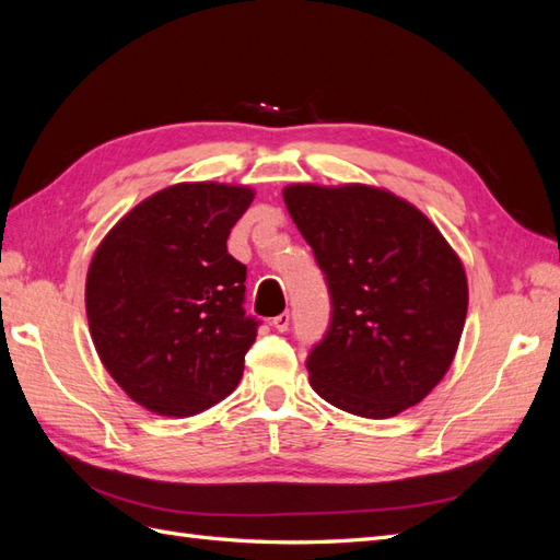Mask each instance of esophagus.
<instances>
[{
    "label": "esophagus",
    "mask_w": 560,
    "mask_h": 560,
    "mask_svg": "<svg viewBox=\"0 0 560 560\" xmlns=\"http://www.w3.org/2000/svg\"><path fill=\"white\" fill-rule=\"evenodd\" d=\"M290 322H292L290 313H280V315L270 319V325H273L278 331H287V329H290Z\"/></svg>",
    "instance_id": "1"
}]
</instances>
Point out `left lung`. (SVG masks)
Returning a JSON list of instances; mask_svg holds the SVG:
<instances>
[{"mask_svg":"<svg viewBox=\"0 0 560 560\" xmlns=\"http://www.w3.org/2000/svg\"><path fill=\"white\" fill-rule=\"evenodd\" d=\"M284 206L313 247L331 322L308 354L315 393L393 418L446 376L467 317L463 261L409 200L369 184H290Z\"/></svg>","mask_w":560,"mask_h":560,"instance_id":"obj_1","label":"left lung"}]
</instances>
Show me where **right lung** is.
<instances>
[{
    "label": "right lung",
    "instance_id": "1",
    "mask_svg": "<svg viewBox=\"0 0 560 560\" xmlns=\"http://www.w3.org/2000/svg\"><path fill=\"white\" fill-rule=\"evenodd\" d=\"M249 186L182 182L144 198L97 245L86 315L100 362L147 411L196 416L238 387L257 319L226 238Z\"/></svg>",
    "mask_w": 560,
    "mask_h": 560
}]
</instances>
